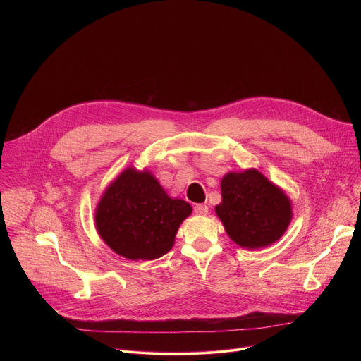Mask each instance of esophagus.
<instances>
[{
	"mask_svg": "<svg viewBox=\"0 0 361 361\" xmlns=\"http://www.w3.org/2000/svg\"><path fill=\"white\" fill-rule=\"evenodd\" d=\"M194 213L198 216H205L209 213V205L205 204H195L194 205Z\"/></svg>",
	"mask_w": 361,
	"mask_h": 361,
	"instance_id": "34e87169",
	"label": "esophagus"
}]
</instances>
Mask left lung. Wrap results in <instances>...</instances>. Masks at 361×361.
Listing matches in <instances>:
<instances>
[{
  "instance_id": "1",
  "label": "left lung",
  "mask_w": 361,
  "mask_h": 361,
  "mask_svg": "<svg viewBox=\"0 0 361 361\" xmlns=\"http://www.w3.org/2000/svg\"><path fill=\"white\" fill-rule=\"evenodd\" d=\"M221 197L216 214L230 238L243 248L276 243L293 217L290 198L255 169L226 174Z\"/></svg>"
}]
</instances>
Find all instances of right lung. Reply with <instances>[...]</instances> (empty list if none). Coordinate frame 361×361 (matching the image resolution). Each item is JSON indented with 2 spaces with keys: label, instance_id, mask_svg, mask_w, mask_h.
Wrapping results in <instances>:
<instances>
[{
  "label": "right lung",
  "instance_id": "add662e5",
  "mask_svg": "<svg viewBox=\"0 0 361 361\" xmlns=\"http://www.w3.org/2000/svg\"><path fill=\"white\" fill-rule=\"evenodd\" d=\"M191 205L171 198L149 171L124 170L102 194L95 210L99 237L128 260H156L174 245Z\"/></svg>",
  "mask_w": 361,
  "mask_h": 361
}]
</instances>
